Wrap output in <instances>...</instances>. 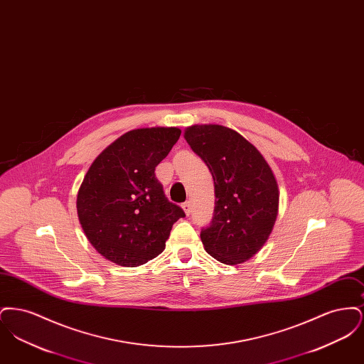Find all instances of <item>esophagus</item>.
I'll return each mask as SVG.
<instances>
[{"mask_svg":"<svg viewBox=\"0 0 364 364\" xmlns=\"http://www.w3.org/2000/svg\"><path fill=\"white\" fill-rule=\"evenodd\" d=\"M183 208H184L186 214H187V215H190L191 210H192V208H191L190 200H187V202H184V203H183Z\"/></svg>","mask_w":364,"mask_h":364,"instance_id":"1","label":"esophagus"}]
</instances>
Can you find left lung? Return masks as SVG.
I'll return each instance as SVG.
<instances>
[{"instance_id":"1","label":"left lung","mask_w":364,"mask_h":364,"mask_svg":"<svg viewBox=\"0 0 364 364\" xmlns=\"http://www.w3.org/2000/svg\"><path fill=\"white\" fill-rule=\"evenodd\" d=\"M184 138L208 165L215 206L200 239L208 255L237 264L266 242L278 213V186L259 151L240 134L223 125H193Z\"/></svg>"}]
</instances>
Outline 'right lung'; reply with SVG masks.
<instances>
[{
  "instance_id": "right-lung-1",
  "label": "right lung",
  "mask_w": 364,
  "mask_h": 364,
  "mask_svg": "<svg viewBox=\"0 0 364 364\" xmlns=\"http://www.w3.org/2000/svg\"><path fill=\"white\" fill-rule=\"evenodd\" d=\"M178 128L134 129L95 158L77 192V215L88 242L124 267L154 259L184 210L169 202L156 166L180 138Z\"/></svg>"
}]
</instances>
